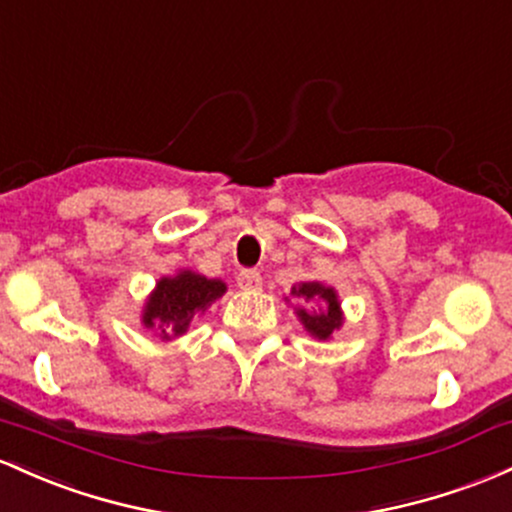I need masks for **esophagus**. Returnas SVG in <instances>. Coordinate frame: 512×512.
<instances>
[{
  "mask_svg": "<svg viewBox=\"0 0 512 512\" xmlns=\"http://www.w3.org/2000/svg\"><path fill=\"white\" fill-rule=\"evenodd\" d=\"M261 283H263L261 273L254 271V268H244V271L237 275V285L241 287V290H258Z\"/></svg>",
  "mask_w": 512,
  "mask_h": 512,
  "instance_id": "obj_1",
  "label": "esophagus"
}]
</instances>
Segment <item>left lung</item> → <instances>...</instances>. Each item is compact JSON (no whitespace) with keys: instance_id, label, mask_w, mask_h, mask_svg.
Segmentation results:
<instances>
[{"instance_id":"8db88e82","label":"left lung","mask_w":512,"mask_h":512,"mask_svg":"<svg viewBox=\"0 0 512 512\" xmlns=\"http://www.w3.org/2000/svg\"><path fill=\"white\" fill-rule=\"evenodd\" d=\"M292 295H297L309 307L321 309H297L304 329L317 338H329L333 331L341 326V309L333 287H324L321 283H302L300 287H292Z\"/></svg>"}]
</instances>
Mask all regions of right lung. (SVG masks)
<instances>
[{
    "label": "right lung",
    "mask_w": 512,
    "mask_h": 512,
    "mask_svg": "<svg viewBox=\"0 0 512 512\" xmlns=\"http://www.w3.org/2000/svg\"><path fill=\"white\" fill-rule=\"evenodd\" d=\"M227 287L222 280H208L203 275L183 271L176 278H162L145 307L147 329L162 331L164 338L181 336L191 324L193 314L205 312L208 304L222 297Z\"/></svg>",
    "instance_id": "right-lung-1"
}]
</instances>
